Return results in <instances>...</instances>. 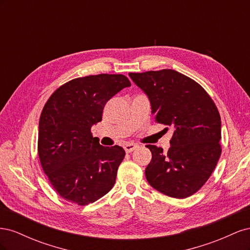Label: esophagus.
Masks as SVG:
<instances>
[{
	"label": "esophagus",
	"instance_id": "1",
	"mask_svg": "<svg viewBox=\"0 0 250 250\" xmlns=\"http://www.w3.org/2000/svg\"><path fill=\"white\" fill-rule=\"evenodd\" d=\"M138 146L135 145V144H126V145L124 146V149L127 153H130L132 152L133 150H135V148H137Z\"/></svg>",
	"mask_w": 250,
	"mask_h": 250
}]
</instances>
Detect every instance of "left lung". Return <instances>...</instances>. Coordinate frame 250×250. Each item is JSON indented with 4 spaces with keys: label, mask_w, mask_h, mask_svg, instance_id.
<instances>
[{
    "label": "left lung",
    "mask_w": 250,
    "mask_h": 250,
    "mask_svg": "<svg viewBox=\"0 0 250 250\" xmlns=\"http://www.w3.org/2000/svg\"><path fill=\"white\" fill-rule=\"evenodd\" d=\"M158 123L173 129L167 153L147 145L152 160L145 175L155 190L187 198L207 183L221 155V118L214 101L197 82L174 70L129 73ZM168 129V128H166Z\"/></svg>",
    "instance_id": "left-lung-1"
}]
</instances>
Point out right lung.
<instances>
[{
  "label": "right lung",
  "mask_w": 250,
  "mask_h": 250,
  "mask_svg": "<svg viewBox=\"0 0 250 250\" xmlns=\"http://www.w3.org/2000/svg\"><path fill=\"white\" fill-rule=\"evenodd\" d=\"M131 85L124 75L73 79L57 88L42 111L39 155L54 190L65 200L87 206L107 194L125 156L122 147H104L90 129L101 122L105 104Z\"/></svg>",
  "instance_id": "obj_1"
}]
</instances>
